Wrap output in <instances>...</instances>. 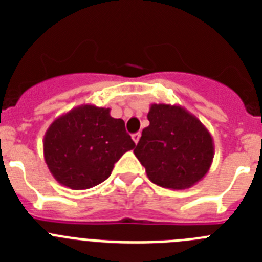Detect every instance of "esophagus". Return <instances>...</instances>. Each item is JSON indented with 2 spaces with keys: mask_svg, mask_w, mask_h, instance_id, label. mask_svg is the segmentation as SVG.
I'll list each match as a JSON object with an SVG mask.
<instances>
[{
  "mask_svg": "<svg viewBox=\"0 0 262 262\" xmlns=\"http://www.w3.org/2000/svg\"><path fill=\"white\" fill-rule=\"evenodd\" d=\"M140 136H142V135H140V133H136V134H134V135H133V140L135 142V144H138Z\"/></svg>",
  "mask_w": 262,
  "mask_h": 262,
  "instance_id": "1",
  "label": "esophagus"
}]
</instances>
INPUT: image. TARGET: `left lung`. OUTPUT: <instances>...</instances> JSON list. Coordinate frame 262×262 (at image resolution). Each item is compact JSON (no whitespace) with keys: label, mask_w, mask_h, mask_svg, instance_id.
<instances>
[{"label":"left lung","mask_w":262,"mask_h":262,"mask_svg":"<svg viewBox=\"0 0 262 262\" xmlns=\"http://www.w3.org/2000/svg\"><path fill=\"white\" fill-rule=\"evenodd\" d=\"M134 154L154 184L172 190L200 182L214 159V140L195 115L180 105L152 103Z\"/></svg>","instance_id":"8db88e82"}]
</instances>
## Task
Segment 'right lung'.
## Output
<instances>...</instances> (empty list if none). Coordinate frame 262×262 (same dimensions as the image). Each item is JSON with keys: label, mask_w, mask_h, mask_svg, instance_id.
<instances>
[{"label": "right lung", "mask_w": 262, "mask_h": 262, "mask_svg": "<svg viewBox=\"0 0 262 262\" xmlns=\"http://www.w3.org/2000/svg\"><path fill=\"white\" fill-rule=\"evenodd\" d=\"M135 143L110 108L80 105L53 120L43 139L45 161L62 186L85 190L101 184Z\"/></svg>", "instance_id": "1"}]
</instances>
